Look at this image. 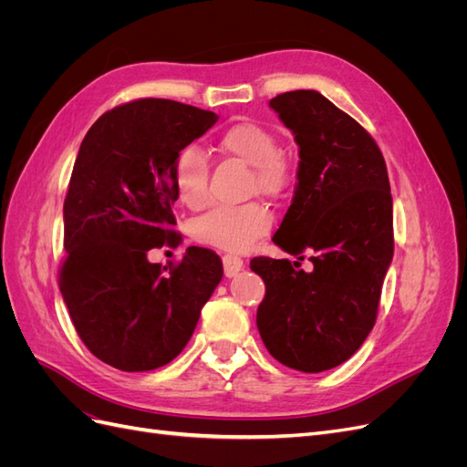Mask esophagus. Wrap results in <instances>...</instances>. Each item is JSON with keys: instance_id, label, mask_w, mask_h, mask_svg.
<instances>
[{"instance_id": "34e87169", "label": "esophagus", "mask_w": 467, "mask_h": 467, "mask_svg": "<svg viewBox=\"0 0 467 467\" xmlns=\"http://www.w3.org/2000/svg\"><path fill=\"white\" fill-rule=\"evenodd\" d=\"M222 263H223V273L228 278H234L239 275V271L244 268V261L235 257V255H223L222 257Z\"/></svg>"}]
</instances>
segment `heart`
<instances>
[{"label": "heart", "instance_id": "heart-1", "mask_svg": "<svg viewBox=\"0 0 467 467\" xmlns=\"http://www.w3.org/2000/svg\"><path fill=\"white\" fill-rule=\"evenodd\" d=\"M216 148L251 167L247 189L268 199H278L292 185V167L278 150L276 136L263 124L242 120L223 129L216 138ZM210 163L206 155L187 146L173 161V185L179 201L191 210H201L210 201ZM273 228V214L261 202L239 206H218L192 223V237L199 244L242 253L255 245L257 239Z\"/></svg>", "mask_w": 467, "mask_h": 467}]
</instances>
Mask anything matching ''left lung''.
I'll return each mask as SVG.
<instances>
[{"label":"left lung","mask_w":467,"mask_h":467,"mask_svg":"<svg viewBox=\"0 0 467 467\" xmlns=\"http://www.w3.org/2000/svg\"><path fill=\"white\" fill-rule=\"evenodd\" d=\"M298 144L294 199L273 242L298 261L251 259L265 282L257 327L288 368L317 374L348 360L372 331L393 259L384 155L362 126L312 89L268 103Z\"/></svg>","instance_id":"left-lung-1"}]
</instances>
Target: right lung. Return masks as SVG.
Segmentation results:
<instances>
[{
	"label": "right lung",
	"mask_w": 467,
	"mask_h": 467,
	"mask_svg": "<svg viewBox=\"0 0 467 467\" xmlns=\"http://www.w3.org/2000/svg\"><path fill=\"white\" fill-rule=\"evenodd\" d=\"M218 115L169 99L107 110L79 146L64 201L60 290L93 355L122 372H148L187 347L222 261L189 247L169 268L148 251L175 237L173 161Z\"/></svg>",
	"instance_id": "1"
}]
</instances>
